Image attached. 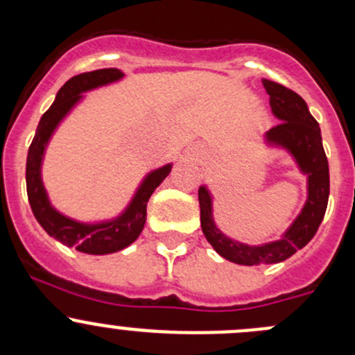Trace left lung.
Returning a JSON list of instances; mask_svg holds the SVG:
<instances>
[{
	"label": "left lung",
	"mask_w": 355,
	"mask_h": 355,
	"mask_svg": "<svg viewBox=\"0 0 355 355\" xmlns=\"http://www.w3.org/2000/svg\"><path fill=\"white\" fill-rule=\"evenodd\" d=\"M263 85L270 94L271 111L280 120L277 127L266 132V141L287 149L295 157L300 171L307 177V200L280 241L264 245H247L225 237L218 230L213 221L209 192L204 185L199 187L200 227L204 237L221 257L244 266L282 263L302 249L316 235L327 213L330 196V171L320 125L309 113L306 101L278 82L263 78Z\"/></svg>",
	"instance_id": "left-lung-1"
}]
</instances>
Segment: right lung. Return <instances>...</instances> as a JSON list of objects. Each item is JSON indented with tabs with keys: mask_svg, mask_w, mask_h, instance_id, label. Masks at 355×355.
Returning a JSON list of instances; mask_svg holds the SVG:
<instances>
[{
	"mask_svg": "<svg viewBox=\"0 0 355 355\" xmlns=\"http://www.w3.org/2000/svg\"><path fill=\"white\" fill-rule=\"evenodd\" d=\"M121 77H123V71H120L118 68H103V70L75 75V77L65 82V85L56 94L51 108L41 116L34 141L28 148L27 168H25L28 202H31L32 213H34L39 225L48 232V235H51L53 239L60 241L62 244L75 247L80 252L96 254V256L125 249L141 235L146 223L148 200L153 196V192L156 191L157 185L168 177V173L171 171V164L157 168L144 178L141 187L135 192L132 202L128 204L127 209L116 220L87 225L63 216L49 204L44 185H42L41 180V163L49 137L55 132V128L58 127L60 121L65 118L68 111L73 108L75 103L82 98V92L120 80Z\"/></svg>",
	"mask_w": 355,
	"mask_h": 355,
	"instance_id": "obj_1",
	"label": "right lung"
}]
</instances>
